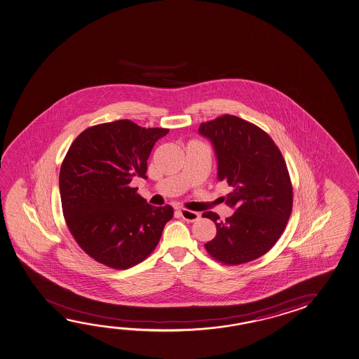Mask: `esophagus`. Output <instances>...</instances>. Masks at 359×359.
I'll list each match as a JSON object with an SVG mask.
<instances>
[{"mask_svg": "<svg viewBox=\"0 0 359 359\" xmlns=\"http://www.w3.org/2000/svg\"><path fill=\"white\" fill-rule=\"evenodd\" d=\"M179 214H180V216H182L184 220L190 221V222L199 220L200 217V215L198 214V212H195V211H190V210L187 209L179 210Z\"/></svg>", "mask_w": 359, "mask_h": 359, "instance_id": "34e87169", "label": "esophagus"}]
</instances>
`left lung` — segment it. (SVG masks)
I'll use <instances>...</instances> for the list:
<instances>
[{
	"label": "left lung",
	"instance_id": "left-lung-1",
	"mask_svg": "<svg viewBox=\"0 0 359 359\" xmlns=\"http://www.w3.org/2000/svg\"><path fill=\"white\" fill-rule=\"evenodd\" d=\"M199 133L214 144L217 177L233 188L226 204L236 210L225 221L212 211L203 214L217 230L205 248L229 266L259 259L281 238L292 212V182L281 150L265 130L230 114L201 123Z\"/></svg>",
	"mask_w": 359,
	"mask_h": 359
}]
</instances>
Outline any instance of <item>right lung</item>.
Returning a JSON list of instances; mask_svg holds the SVG:
<instances>
[{"label":"right lung","instance_id":"right-lung-1","mask_svg":"<svg viewBox=\"0 0 359 359\" xmlns=\"http://www.w3.org/2000/svg\"><path fill=\"white\" fill-rule=\"evenodd\" d=\"M166 128L139 127L129 119L83 130L60 170L62 210L68 230L89 257L116 270L142 262L159 243L174 210L153 206L129 184L147 179V160Z\"/></svg>","mask_w":359,"mask_h":359}]
</instances>
